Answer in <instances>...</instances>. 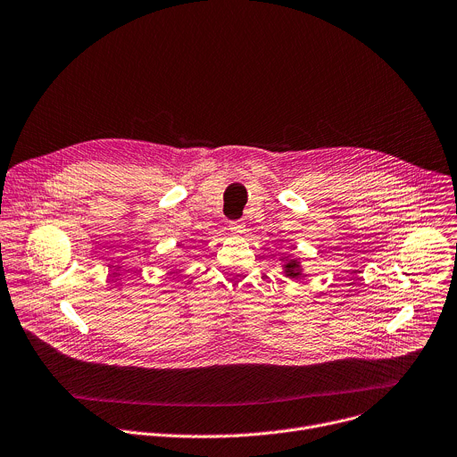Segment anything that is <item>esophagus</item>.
<instances>
[{
	"label": "esophagus",
	"instance_id": "obj_1",
	"mask_svg": "<svg viewBox=\"0 0 457 457\" xmlns=\"http://www.w3.org/2000/svg\"><path fill=\"white\" fill-rule=\"evenodd\" d=\"M229 231H231L233 235H242V233L245 231V224H244L242 220H235V222L229 224Z\"/></svg>",
	"mask_w": 457,
	"mask_h": 457
}]
</instances>
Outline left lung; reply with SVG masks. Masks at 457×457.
I'll list each match as a JSON object with an SVG mask.
<instances>
[{
    "instance_id": "8db88e82",
    "label": "left lung",
    "mask_w": 457,
    "mask_h": 457,
    "mask_svg": "<svg viewBox=\"0 0 457 457\" xmlns=\"http://www.w3.org/2000/svg\"><path fill=\"white\" fill-rule=\"evenodd\" d=\"M284 275L287 278H301L303 277V268H301V262L299 259H287L284 261Z\"/></svg>"
}]
</instances>
